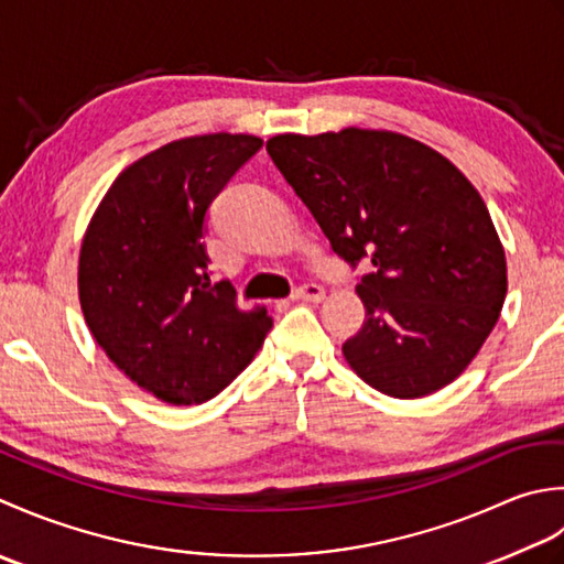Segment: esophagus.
I'll list each match as a JSON object with an SVG mask.
<instances>
[{
  "mask_svg": "<svg viewBox=\"0 0 564 564\" xmlns=\"http://www.w3.org/2000/svg\"><path fill=\"white\" fill-rule=\"evenodd\" d=\"M292 299H294V302L318 304V302H324V299H326V292H324V286H318V284H304L292 294Z\"/></svg>",
  "mask_w": 564,
  "mask_h": 564,
  "instance_id": "obj_1",
  "label": "esophagus"
}]
</instances>
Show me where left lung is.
I'll list each match as a JSON object with an SVG mask.
<instances>
[{"label":"left lung","mask_w":564,"mask_h":564,"mask_svg":"<svg viewBox=\"0 0 564 564\" xmlns=\"http://www.w3.org/2000/svg\"><path fill=\"white\" fill-rule=\"evenodd\" d=\"M296 197L350 265L370 260L355 292L352 372L394 399L429 397L467 370L507 299V256L473 182L431 145L358 129L268 141Z\"/></svg>","instance_id":"left-lung-1"}]
</instances>
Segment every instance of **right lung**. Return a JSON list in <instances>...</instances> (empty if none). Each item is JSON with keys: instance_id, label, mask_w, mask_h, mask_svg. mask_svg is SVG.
Masks as SVG:
<instances>
[{"instance_id": "obj_1", "label": "right lung", "mask_w": 564, "mask_h": 564, "mask_svg": "<svg viewBox=\"0 0 564 564\" xmlns=\"http://www.w3.org/2000/svg\"><path fill=\"white\" fill-rule=\"evenodd\" d=\"M262 138L204 133L138 158L111 182L79 248L77 294L87 328L143 392L172 406L204 404L265 343V306L240 308L209 280L204 216Z\"/></svg>"}]
</instances>
